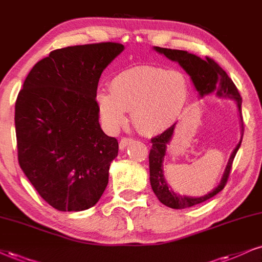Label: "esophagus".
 Instances as JSON below:
<instances>
[{
	"instance_id": "obj_1",
	"label": "esophagus",
	"mask_w": 262,
	"mask_h": 262,
	"mask_svg": "<svg viewBox=\"0 0 262 262\" xmlns=\"http://www.w3.org/2000/svg\"><path fill=\"white\" fill-rule=\"evenodd\" d=\"M132 141L134 140H132L131 137H122L120 142H119V147H120V149H124V148L127 146V144H130Z\"/></svg>"
}]
</instances>
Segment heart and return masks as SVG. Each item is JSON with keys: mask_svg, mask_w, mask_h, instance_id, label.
I'll use <instances>...</instances> for the list:
<instances>
[{"mask_svg": "<svg viewBox=\"0 0 262 262\" xmlns=\"http://www.w3.org/2000/svg\"><path fill=\"white\" fill-rule=\"evenodd\" d=\"M189 97L185 74L159 67L142 66L124 70L111 81V91L99 90L96 103L105 125L115 130L131 112L135 127L156 135L177 120Z\"/></svg>", "mask_w": 262, "mask_h": 262, "instance_id": "b5f03b06", "label": "heart"}]
</instances>
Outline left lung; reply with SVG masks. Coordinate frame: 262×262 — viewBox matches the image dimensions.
<instances>
[{"instance_id": "left-lung-1", "label": "left lung", "mask_w": 262, "mask_h": 262, "mask_svg": "<svg viewBox=\"0 0 262 262\" xmlns=\"http://www.w3.org/2000/svg\"><path fill=\"white\" fill-rule=\"evenodd\" d=\"M157 52L163 53L164 56L169 58L171 60L179 62V64L183 69L188 73V75L192 79L193 83H194L196 91L200 93V96L208 95V93L216 92L219 97H230L233 98L237 102L238 111H239L241 118H242V97L238 92L237 87L232 81V79L227 75L222 68L215 62L212 58L206 57V59H202V58L194 56V54L186 52V51L180 50H171V48H163V47H154ZM242 122H243V118H242ZM175 125L170 126L167 130H165L163 134L158 135V136L153 137L150 140L151 149L149 151V172H150V185L153 188V192L156 193L158 199L163 203L164 205L169 206L172 209H186L194 206L200 203L205 202L212 196L220 193L225 186L227 185V181L230 179V173L232 170V165H233V160L235 154H237L238 149H239L242 140L235 149L232 153L228 161L227 167L222 177L220 185L212 190L211 193L206 194L205 196H200V198H189V196L176 194L175 192L169 189L165 180H164V172H163V161L164 156H165L166 146L169 144L173 135V130H175ZM244 132V126L242 124Z\"/></svg>"}]
</instances>
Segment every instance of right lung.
<instances>
[{"mask_svg": "<svg viewBox=\"0 0 262 262\" xmlns=\"http://www.w3.org/2000/svg\"><path fill=\"white\" fill-rule=\"evenodd\" d=\"M118 42L54 50L35 64L15 102L18 161L45 202L81 211L98 202L109 181L118 140L98 122L96 93Z\"/></svg>", "mask_w": 262, "mask_h": 262, "instance_id": "obj_1", "label": "right lung"}]
</instances>
